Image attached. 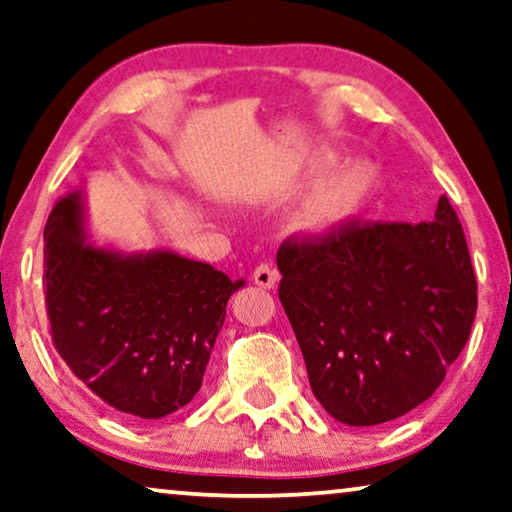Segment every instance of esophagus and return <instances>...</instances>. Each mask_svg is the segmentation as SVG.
I'll return each mask as SVG.
<instances>
[{
	"label": "esophagus",
	"instance_id": "1",
	"mask_svg": "<svg viewBox=\"0 0 512 512\" xmlns=\"http://www.w3.org/2000/svg\"><path fill=\"white\" fill-rule=\"evenodd\" d=\"M253 280H255L257 287L273 289V287H276V282H278V271L269 264H259L257 269L253 271Z\"/></svg>",
	"mask_w": 512,
	"mask_h": 512
}]
</instances>
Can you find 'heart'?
<instances>
[{
	"instance_id": "obj_1",
	"label": "heart",
	"mask_w": 512,
	"mask_h": 512,
	"mask_svg": "<svg viewBox=\"0 0 512 512\" xmlns=\"http://www.w3.org/2000/svg\"><path fill=\"white\" fill-rule=\"evenodd\" d=\"M333 156L324 154L315 160L312 172H324L333 165ZM377 186L375 167L365 160L347 165L345 170L331 174L312 188L299 211L294 213L292 227L308 236L331 234L358 216Z\"/></svg>"
}]
</instances>
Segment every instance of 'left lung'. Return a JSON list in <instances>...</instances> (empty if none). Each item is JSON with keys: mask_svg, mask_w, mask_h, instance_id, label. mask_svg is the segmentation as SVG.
<instances>
[{"mask_svg": "<svg viewBox=\"0 0 512 512\" xmlns=\"http://www.w3.org/2000/svg\"><path fill=\"white\" fill-rule=\"evenodd\" d=\"M280 303L335 421L379 425L437 391L467 345L476 276L448 197L430 223H349L278 250Z\"/></svg>", "mask_w": 512, "mask_h": 512, "instance_id": "obj_1", "label": "left lung"}]
</instances>
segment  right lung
Instances as JSON below:
<instances>
[{"mask_svg": "<svg viewBox=\"0 0 512 512\" xmlns=\"http://www.w3.org/2000/svg\"><path fill=\"white\" fill-rule=\"evenodd\" d=\"M43 241L52 342L68 370L135 421L186 407L202 386L227 301L246 280L165 248L98 246L82 190L59 197Z\"/></svg>", "mask_w": 512, "mask_h": 512, "instance_id": "right-lung-1", "label": "right lung"}]
</instances>
